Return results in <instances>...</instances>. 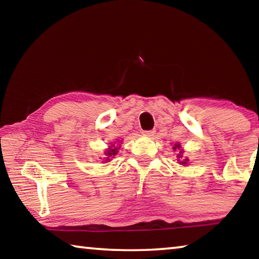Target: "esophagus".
I'll list each match as a JSON object with an SVG mask.
<instances>
[{"label":"esophagus","instance_id":"1","mask_svg":"<svg viewBox=\"0 0 259 259\" xmlns=\"http://www.w3.org/2000/svg\"><path fill=\"white\" fill-rule=\"evenodd\" d=\"M155 130H146V131H143V135H144L145 137H152L154 135Z\"/></svg>","mask_w":259,"mask_h":259}]
</instances>
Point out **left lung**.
<instances>
[{"label": "left lung", "mask_w": 259, "mask_h": 259, "mask_svg": "<svg viewBox=\"0 0 259 259\" xmlns=\"http://www.w3.org/2000/svg\"><path fill=\"white\" fill-rule=\"evenodd\" d=\"M173 150H174V151H176V150L179 151V154H178V161H179L180 165H182V166H187V165H188V162H189V159L183 157V152H184V151H183L182 146H181V144H180L179 142H178V143H175V144L173 145Z\"/></svg>", "instance_id": "left-lung-1"}]
</instances>
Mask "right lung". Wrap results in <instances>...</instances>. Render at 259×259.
I'll return each mask as SVG.
<instances>
[{"mask_svg": "<svg viewBox=\"0 0 259 259\" xmlns=\"http://www.w3.org/2000/svg\"><path fill=\"white\" fill-rule=\"evenodd\" d=\"M120 143H122V141L115 142L114 144H112V143H110V145L108 146V149L105 150V153H104L105 154V157H104L105 161L104 162H109L110 160H112L115 157V155L118 153V150L121 149Z\"/></svg>", "mask_w": 259, "mask_h": 259, "instance_id": "right-lung-1", "label": "right lung"}]
</instances>
